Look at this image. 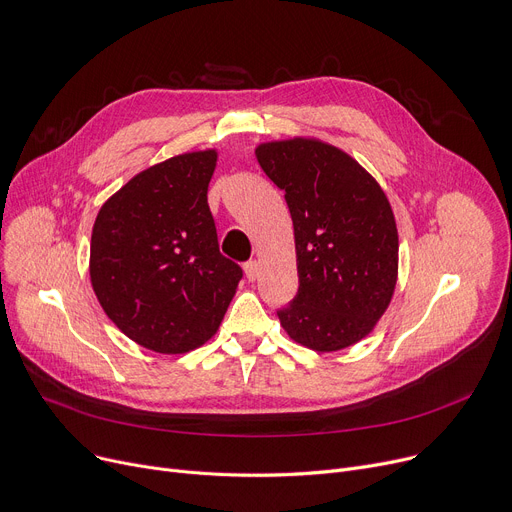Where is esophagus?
<instances>
[{
	"mask_svg": "<svg viewBox=\"0 0 512 512\" xmlns=\"http://www.w3.org/2000/svg\"><path fill=\"white\" fill-rule=\"evenodd\" d=\"M244 270H246V279H248L250 283H254L256 277H258V262H256V260L246 262V264H244Z\"/></svg>",
	"mask_w": 512,
	"mask_h": 512,
	"instance_id": "34e87169",
	"label": "esophagus"
}]
</instances>
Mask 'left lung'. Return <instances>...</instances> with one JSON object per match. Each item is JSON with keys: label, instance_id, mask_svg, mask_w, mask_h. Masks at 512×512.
Listing matches in <instances>:
<instances>
[{"label": "left lung", "instance_id": "8db88e82", "mask_svg": "<svg viewBox=\"0 0 512 512\" xmlns=\"http://www.w3.org/2000/svg\"><path fill=\"white\" fill-rule=\"evenodd\" d=\"M264 173L285 192L299 289L279 310L289 339L335 353L368 337L393 299L399 233L393 208L345 150L295 136L256 146Z\"/></svg>", "mask_w": 512, "mask_h": 512}]
</instances>
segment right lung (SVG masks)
<instances>
[{
    "label": "right lung",
    "mask_w": 512,
    "mask_h": 512,
    "mask_svg": "<svg viewBox=\"0 0 512 512\" xmlns=\"http://www.w3.org/2000/svg\"><path fill=\"white\" fill-rule=\"evenodd\" d=\"M217 148L136 173L101 206L88 273L109 320L144 349L188 353L213 339L242 279L219 252L208 208Z\"/></svg>",
    "instance_id": "obj_1"
}]
</instances>
